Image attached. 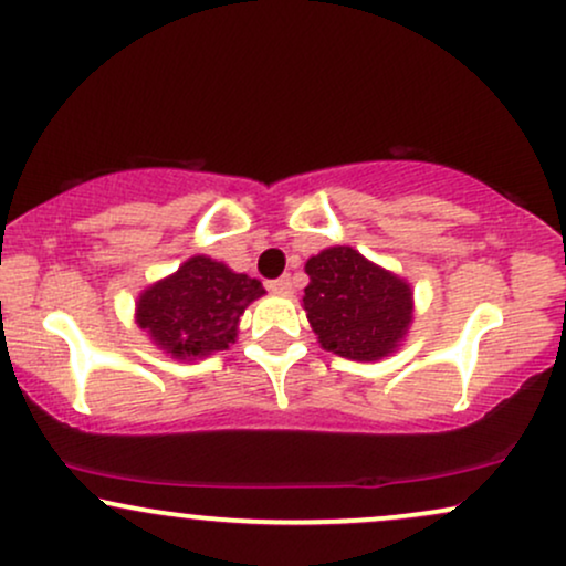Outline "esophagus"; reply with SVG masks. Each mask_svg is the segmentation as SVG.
I'll use <instances>...</instances> for the list:
<instances>
[{
	"mask_svg": "<svg viewBox=\"0 0 566 566\" xmlns=\"http://www.w3.org/2000/svg\"><path fill=\"white\" fill-rule=\"evenodd\" d=\"M269 290L276 292V295H290V292H292V279L290 276L274 279V282H269Z\"/></svg>",
	"mask_w": 566,
	"mask_h": 566,
	"instance_id": "esophagus-1",
	"label": "esophagus"
}]
</instances>
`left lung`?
I'll return each instance as SVG.
<instances>
[{
    "instance_id": "left-lung-1",
    "label": "left lung",
    "mask_w": 566,
    "mask_h": 566,
    "mask_svg": "<svg viewBox=\"0 0 566 566\" xmlns=\"http://www.w3.org/2000/svg\"><path fill=\"white\" fill-rule=\"evenodd\" d=\"M303 311L324 350L350 361H378L399 350L412 324L407 279L335 244L305 261Z\"/></svg>"
}]
</instances>
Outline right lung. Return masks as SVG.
I'll use <instances>...</instances> for the list:
<instances>
[{
  "label": "right lung",
  "instance_id": "1",
  "mask_svg": "<svg viewBox=\"0 0 566 566\" xmlns=\"http://www.w3.org/2000/svg\"><path fill=\"white\" fill-rule=\"evenodd\" d=\"M265 290L210 255H193L175 274L148 284L135 301V324L161 354L205 359L237 343L244 308Z\"/></svg>",
  "mask_w": 566,
  "mask_h": 566
}]
</instances>
